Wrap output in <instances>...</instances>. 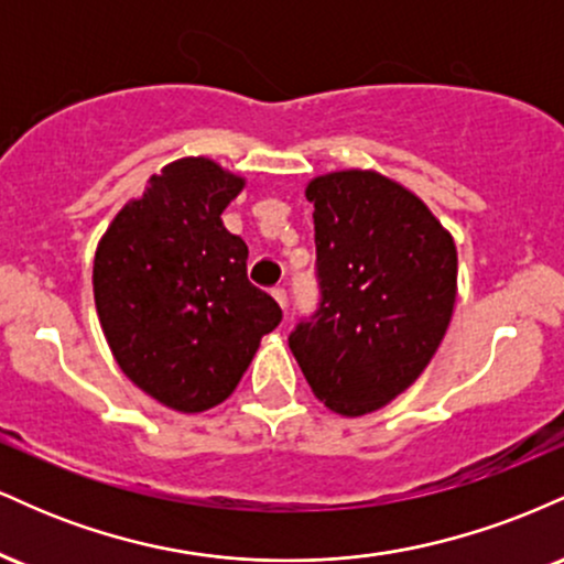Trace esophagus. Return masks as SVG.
Segmentation results:
<instances>
[{"label":"esophagus","instance_id":"esophagus-1","mask_svg":"<svg viewBox=\"0 0 564 564\" xmlns=\"http://www.w3.org/2000/svg\"><path fill=\"white\" fill-rule=\"evenodd\" d=\"M273 296H275V302H278V304H281V307H283V310H286V307H289V296H286V289L275 286V289H273Z\"/></svg>","mask_w":564,"mask_h":564}]
</instances>
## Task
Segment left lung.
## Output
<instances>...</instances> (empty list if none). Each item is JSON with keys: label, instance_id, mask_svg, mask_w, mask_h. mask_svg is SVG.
<instances>
[{"label": "left lung", "instance_id": "8db88e82", "mask_svg": "<svg viewBox=\"0 0 564 564\" xmlns=\"http://www.w3.org/2000/svg\"><path fill=\"white\" fill-rule=\"evenodd\" d=\"M304 196L315 206L323 302L289 347L323 405L366 416L437 352L456 304V241L416 193L377 170L318 174Z\"/></svg>", "mask_w": 564, "mask_h": 564}]
</instances>
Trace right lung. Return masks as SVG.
<instances>
[{
    "label": "right lung",
    "instance_id": "add662e5",
    "mask_svg": "<svg viewBox=\"0 0 564 564\" xmlns=\"http://www.w3.org/2000/svg\"><path fill=\"white\" fill-rule=\"evenodd\" d=\"M246 177L209 156L153 174L97 241L93 291L124 377L180 413L228 400L283 313L246 278L249 246L223 225Z\"/></svg>",
    "mask_w": 564,
    "mask_h": 564
}]
</instances>
